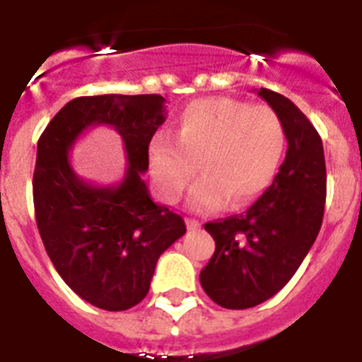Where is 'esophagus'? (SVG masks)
<instances>
[{"mask_svg": "<svg viewBox=\"0 0 362 362\" xmlns=\"http://www.w3.org/2000/svg\"><path fill=\"white\" fill-rule=\"evenodd\" d=\"M186 223H187V229H189V231H195V229H201V223H199L197 220H187Z\"/></svg>", "mask_w": 362, "mask_h": 362, "instance_id": "34e87169", "label": "esophagus"}]
</instances>
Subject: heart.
<instances>
[{"label":"heart","mask_w":362,"mask_h":362,"mask_svg":"<svg viewBox=\"0 0 362 362\" xmlns=\"http://www.w3.org/2000/svg\"><path fill=\"white\" fill-rule=\"evenodd\" d=\"M287 133L280 115L267 105L237 99H199L182 110L175 136L158 133L148 159L156 187L165 201H176L192 180L187 203L209 212L244 206L274 182L286 153Z\"/></svg>","instance_id":"1"}]
</instances>
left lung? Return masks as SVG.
<instances>
[{
	"mask_svg": "<svg viewBox=\"0 0 362 362\" xmlns=\"http://www.w3.org/2000/svg\"><path fill=\"white\" fill-rule=\"evenodd\" d=\"M259 95L280 115L287 153L269 189L240 216L209 221L214 255L201 270V286L216 304L253 308L291 280L321 229L327 197L323 142L310 120L281 93Z\"/></svg>",
	"mask_w": 362,
	"mask_h": 362,
	"instance_id": "8db88e82",
	"label": "left lung"
}]
</instances>
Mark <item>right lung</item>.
Returning a JSON list of instances; mask_svg holds the SVG:
<instances>
[{
    "mask_svg": "<svg viewBox=\"0 0 362 362\" xmlns=\"http://www.w3.org/2000/svg\"><path fill=\"white\" fill-rule=\"evenodd\" d=\"M163 105L158 93L76 98L37 142L33 206L45 250L65 284L101 310L141 303L159 255L186 233L182 216L153 203L141 178L150 141L165 122ZM92 124L122 135L128 167L118 187H92L70 167L69 150Z\"/></svg>",
    "mask_w": 362,
    "mask_h": 362,
    "instance_id": "add662e5",
    "label": "right lung"
}]
</instances>
